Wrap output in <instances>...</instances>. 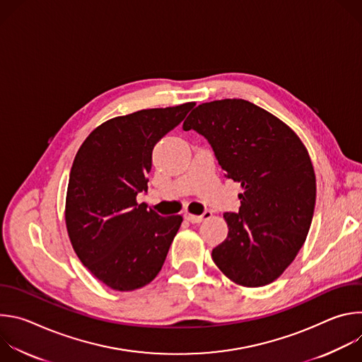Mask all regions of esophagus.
I'll use <instances>...</instances> for the list:
<instances>
[{
    "label": "esophagus",
    "mask_w": 362,
    "mask_h": 362,
    "mask_svg": "<svg viewBox=\"0 0 362 362\" xmlns=\"http://www.w3.org/2000/svg\"><path fill=\"white\" fill-rule=\"evenodd\" d=\"M212 218V212H209V211H206L203 215H200V216H196V215H190V214H185V219L186 221H189L190 223H200V222H203V221H206V219H211Z\"/></svg>",
    "instance_id": "34e87169"
}]
</instances>
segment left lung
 I'll return each instance as SVG.
<instances>
[{"mask_svg":"<svg viewBox=\"0 0 362 362\" xmlns=\"http://www.w3.org/2000/svg\"><path fill=\"white\" fill-rule=\"evenodd\" d=\"M211 143L225 176L239 182L238 214L223 215L228 238L212 250L235 284L256 288L279 278L311 228L317 180L296 133L242 98L202 103L185 120Z\"/></svg>","mask_w":362,"mask_h":362,"instance_id":"left-lung-1","label":"left lung"}]
</instances>
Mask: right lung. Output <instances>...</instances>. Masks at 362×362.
<instances>
[{
  "label": "right lung",
  "instance_id": "1",
  "mask_svg": "<svg viewBox=\"0 0 362 362\" xmlns=\"http://www.w3.org/2000/svg\"><path fill=\"white\" fill-rule=\"evenodd\" d=\"M194 103L139 110L95 127L80 146L69 179L66 226L81 264L115 291H134L160 272L183 218L137 203L147 192L151 151Z\"/></svg>",
  "mask_w": 362,
  "mask_h": 362
}]
</instances>
